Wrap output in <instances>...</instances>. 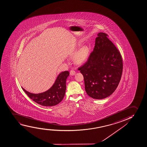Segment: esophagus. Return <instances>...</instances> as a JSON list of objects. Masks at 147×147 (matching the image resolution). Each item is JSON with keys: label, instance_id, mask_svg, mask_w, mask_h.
<instances>
[{"label": "esophagus", "instance_id": "34e87169", "mask_svg": "<svg viewBox=\"0 0 147 147\" xmlns=\"http://www.w3.org/2000/svg\"><path fill=\"white\" fill-rule=\"evenodd\" d=\"M76 74V72L74 71V70H71L70 72V74L71 76H73V75H74L75 74Z\"/></svg>", "mask_w": 147, "mask_h": 147}]
</instances>
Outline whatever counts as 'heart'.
I'll return each instance as SVG.
<instances>
[{"instance_id": "b5f03b06", "label": "heart", "mask_w": 147, "mask_h": 147, "mask_svg": "<svg viewBox=\"0 0 147 147\" xmlns=\"http://www.w3.org/2000/svg\"><path fill=\"white\" fill-rule=\"evenodd\" d=\"M89 56V49L87 46H84L76 53L74 60L76 63L82 64L85 63Z\"/></svg>"}]
</instances>
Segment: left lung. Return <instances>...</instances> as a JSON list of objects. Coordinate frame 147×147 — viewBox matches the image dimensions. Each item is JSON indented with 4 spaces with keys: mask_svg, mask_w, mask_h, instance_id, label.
Returning a JSON list of instances; mask_svg holds the SVG:
<instances>
[{
    "mask_svg": "<svg viewBox=\"0 0 147 147\" xmlns=\"http://www.w3.org/2000/svg\"><path fill=\"white\" fill-rule=\"evenodd\" d=\"M94 51L88 61L79 68L84 76L86 92L100 100L111 96L119 83L123 62L119 51L105 33H98Z\"/></svg>",
    "mask_w": 147,
    "mask_h": 147,
    "instance_id": "left-lung-1",
    "label": "left lung"
}]
</instances>
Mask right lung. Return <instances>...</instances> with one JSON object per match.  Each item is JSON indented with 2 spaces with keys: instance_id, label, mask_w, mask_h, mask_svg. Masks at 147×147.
Wrapping results in <instances>:
<instances>
[{
  "instance_id": "1",
  "label": "right lung",
  "mask_w": 147,
  "mask_h": 147,
  "mask_svg": "<svg viewBox=\"0 0 147 147\" xmlns=\"http://www.w3.org/2000/svg\"><path fill=\"white\" fill-rule=\"evenodd\" d=\"M69 75L68 71L60 73L52 87L42 93L33 94L28 92L22 87V89L29 98L40 105L45 107L55 106L61 102L65 96L66 82Z\"/></svg>"
}]
</instances>
